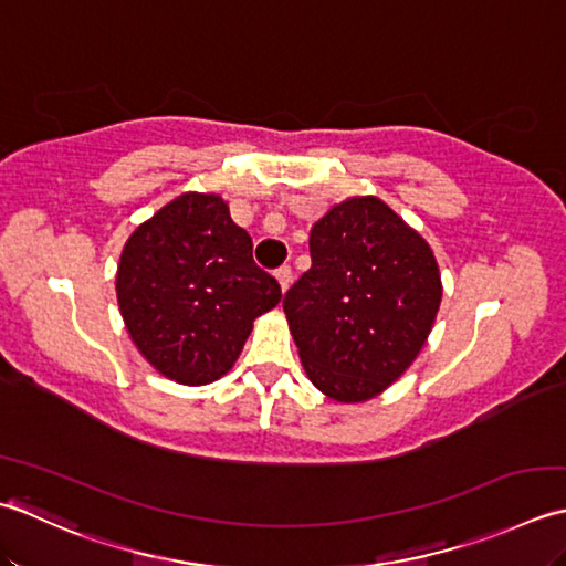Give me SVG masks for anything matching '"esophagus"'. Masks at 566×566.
I'll return each mask as SVG.
<instances>
[{
    "mask_svg": "<svg viewBox=\"0 0 566 566\" xmlns=\"http://www.w3.org/2000/svg\"><path fill=\"white\" fill-rule=\"evenodd\" d=\"M275 281H279L281 291L285 293V291H287V285H291V281H293V271H291V266H281L279 271H275Z\"/></svg>",
    "mask_w": 566,
    "mask_h": 566,
    "instance_id": "34e87169",
    "label": "esophagus"
}]
</instances>
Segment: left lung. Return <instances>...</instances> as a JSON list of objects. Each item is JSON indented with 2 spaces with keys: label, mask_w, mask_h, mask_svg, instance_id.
Returning <instances> with one entry per match:
<instances>
[{
  "label": "left lung",
  "mask_w": 566,
  "mask_h": 566,
  "mask_svg": "<svg viewBox=\"0 0 566 566\" xmlns=\"http://www.w3.org/2000/svg\"><path fill=\"white\" fill-rule=\"evenodd\" d=\"M310 256L283 297L300 361L327 398L371 400L430 337L442 303L434 253L384 200L361 195L317 219Z\"/></svg>",
  "instance_id": "obj_1"
}]
</instances>
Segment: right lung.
Wrapping results in <instances>:
<instances>
[{
	"mask_svg": "<svg viewBox=\"0 0 566 566\" xmlns=\"http://www.w3.org/2000/svg\"><path fill=\"white\" fill-rule=\"evenodd\" d=\"M217 192H182L138 224L117 266V303L160 376L207 386L239 359L253 319L281 303L279 281Z\"/></svg>",
	"mask_w": 566,
	"mask_h": 566,
	"instance_id": "obj_1",
	"label": "right lung"
}]
</instances>
